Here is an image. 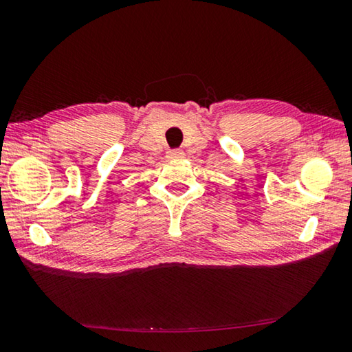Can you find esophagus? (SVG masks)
Masks as SVG:
<instances>
[{
  "instance_id": "34e87169",
  "label": "esophagus",
  "mask_w": 352,
  "mask_h": 352,
  "mask_svg": "<svg viewBox=\"0 0 352 352\" xmlns=\"http://www.w3.org/2000/svg\"><path fill=\"white\" fill-rule=\"evenodd\" d=\"M169 160H182L184 157V152L180 151V148H172V151H168V155H166Z\"/></svg>"
}]
</instances>
